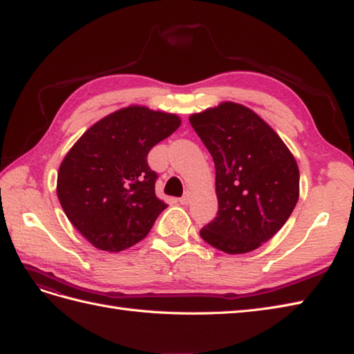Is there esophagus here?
Wrapping results in <instances>:
<instances>
[{
	"label": "esophagus",
	"mask_w": 354,
	"mask_h": 354,
	"mask_svg": "<svg viewBox=\"0 0 354 354\" xmlns=\"http://www.w3.org/2000/svg\"><path fill=\"white\" fill-rule=\"evenodd\" d=\"M190 198H192V192H190V190H185L184 196H183V198H179V203H181L183 205L189 204V203H190Z\"/></svg>",
	"instance_id": "34e87169"
}]
</instances>
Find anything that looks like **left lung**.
<instances>
[{"label": "left lung", "instance_id": "left-lung-1", "mask_svg": "<svg viewBox=\"0 0 354 354\" xmlns=\"http://www.w3.org/2000/svg\"><path fill=\"white\" fill-rule=\"evenodd\" d=\"M216 169L218 216L201 238L227 254L272 239L299 199V169L281 136L242 104L224 101L190 115Z\"/></svg>", "mask_w": 354, "mask_h": 354}]
</instances>
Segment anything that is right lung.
<instances>
[{"label":"right lung","instance_id":"right-lung-1","mask_svg":"<svg viewBox=\"0 0 354 354\" xmlns=\"http://www.w3.org/2000/svg\"><path fill=\"white\" fill-rule=\"evenodd\" d=\"M179 126L175 113L133 104L96 121L67 151L57 179L59 204L98 250L138 244L167 207L155 193L147 155Z\"/></svg>","mask_w":354,"mask_h":354}]
</instances>
